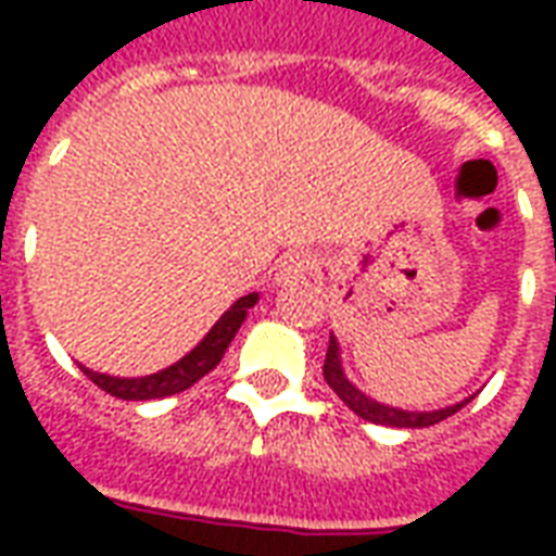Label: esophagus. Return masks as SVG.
I'll list each match as a JSON object with an SVG mask.
<instances>
[{
  "label": "esophagus",
  "instance_id": "34e87169",
  "mask_svg": "<svg viewBox=\"0 0 556 556\" xmlns=\"http://www.w3.org/2000/svg\"><path fill=\"white\" fill-rule=\"evenodd\" d=\"M313 270V258L306 253H291L286 255L277 267V282L279 286H289V282H301L306 274Z\"/></svg>",
  "mask_w": 556,
  "mask_h": 556
}]
</instances>
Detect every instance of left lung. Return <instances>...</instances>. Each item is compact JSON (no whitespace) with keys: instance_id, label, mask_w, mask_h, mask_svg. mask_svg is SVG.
Here are the masks:
<instances>
[{"instance_id":"8db88e82","label":"left lung","mask_w":556,"mask_h":556,"mask_svg":"<svg viewBox=\"0 0 556 556\" xmlns=\"http://www.w3.org/2000/svg\"><path fill=\"white\" fill-rule=\"evenodd\" d=\"M325 381L330 384V390L357 414V417L369 419L375 426H393V429H426V426H434V422H441V419L453 417L455 410H462L467 402L473 399H462V402H455V405H446V408L438 410H402L393 408V405H384V402H375V399H369L363 390H357V387L349 381V375L342 369V354H339V342L333 333H330V345H327Z\"/></svg>"}]
</instances>
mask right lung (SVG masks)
Masks as SVG:
<instances>
[{
  "mask_svg": "<svg viewBox=\"0 0 556 556\" xmlns=\"http://www.w3.org/2000/svg\"><path fill=\"white\" fill-rule=\"evenodd\" d=\"M258 303V294H243L238 301L231 303L226 313L219 315V321L205 333V339L195 345L190 354H184L181 361L172 363L166 369H160L154 375H146V378H115V375H101L91 372L83 366V372L89 375L94 384L101 387L103 393H110L115 399H127V402H148V399H163L175 396L187 387H193L199 378H205L229 349V342L235 339V333L241 330L243 318Z\"/></svg>",
  "mask_w": 556,
  "mask_h": 556,
  "instance_id": "right-lung-1",
  "label": "right lung"
}]
</instances>
